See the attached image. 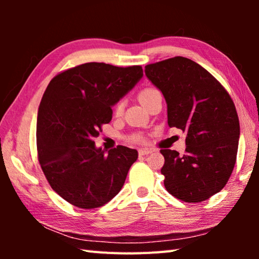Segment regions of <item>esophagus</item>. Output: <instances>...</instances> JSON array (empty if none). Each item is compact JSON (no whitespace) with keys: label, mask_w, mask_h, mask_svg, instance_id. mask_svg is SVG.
<instances>
[{"label":"esophagus","mask_w":259,"mask_h":259,"mask_svg":"<svg viewBox=\"0 0 259 259\" xmlns=\"http://www.w3.org/2000/svg\"><path fill=\"white\" fill-rule=\"evenodd\" d=\"M153 151L152 150H148V148H142V150H139L138 151V153H139V155H148V154H151Z\"/></svg>","instance_id":"obj_1"}]
</instances>
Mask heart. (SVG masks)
<instances>
[{
	"mask_svg": "<svg viewBox=\"0 0 259 259\" xmlns=\"http://www.w3.org/2000/svg\"><path fill=\"white\" fill-rule=\"evenodd\" d=\"M157 93H159V91L154 89V88H145V89L139 91L138 94L139 102L142 103L143 106H146V105L150 103V100L154 97ZM123 107H124V102L123 100H120L115 106V114H117V115L121 114L122 111H123ZM133 140H135V142H144V138L140 135H136L133 137Z\"/></svg>",
	"mask_w": 259,
	"mask_h": 259,
	"instance_id": "1",
	"label": "heart"
}]
</instances>
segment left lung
<instances>
[{
  "label": "left lung",
  "instance_id": "obj_1",
  "mask_svg": "<svg viewBox=\"0 0 259 259\" xmlns=\"http://www.w3.org/2000/svg\"><path fill=\"white\" fill-rule=\"evenodd\" d=\"M164 96L168 124L186 133L183 155L161 150L165 190L185 202H202L226 185L233 171L240 123L225 88L195 61L174 57L145 66Z\"/></svg>",
  "mask_w": 259,
  "mask_h": 259
}]
</instances>
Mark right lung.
<instances>
[{
    "mask_svg": "<svg viewBox=\"0 0 259 259\" xmlns=\"http://www.w3.org/2000/svg\"><path fill=\"white\" fill-rule=\"evenodd\" d=\"M143 77L142 66L87 63L50 81L37 112V156L57 194L81 209L102 207L121 191L138 152L105 153L94 139L112 120V106Z\"/></svg>",
    "mask_w": 259,
    "mask_h": 259,
    "instance_id": "obj_1",
    "label": "right lung"
}]
</instances>
